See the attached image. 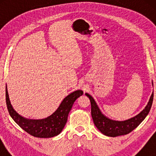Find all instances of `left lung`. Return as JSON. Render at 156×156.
Returning <instances> with one entry per match:
<instances>
[{"instance_id": "1", "label": "left lung", "mask_w": 156, "mask_h": 156, "mask_svg": "<svg viewBox=\"0 0 156 156\" xmlns=\"http://www.w3.org/2000/svg\"><path fill=\"white\" fill-rule=\"evenodd\" d=\"M152 85H153V82ZM85 95L90 100L91 116H92L94 123L96 127L104 135L110 136V137H116L119 136L126 135L135 129L148 114L153 100V92L146 107L139 114L131 119H127V120L116 121L108 118L104 114H102L99 106L96 103L95 100L90 94L86 93Z\"/></svg>"}]
</instances>
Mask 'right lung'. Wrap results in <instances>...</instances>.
I'll use <instances>...</instances> for the list:
<instances>
[{
  "instance_id": "obj_1",
  "label": "right lung",
  "mask_w": 156,
  "mask_h": 156,
  "mask_svg": "<svg viewBox=\"0 0 156 156\" xmlns=\"http://www.w3.org/2000/svg\"><path fill=\"white\" fill-rule=\"evenodd\" d=\"M83 94L82 90H76L67 96L57 110L50 116L42 119H30L20 116L10 104L7 85L5 87L6 105L9 114L19 126L30 135L37 138H52L59 135L67 121L68 114L76 99Z\"/></svg>"
}]
</instances>
